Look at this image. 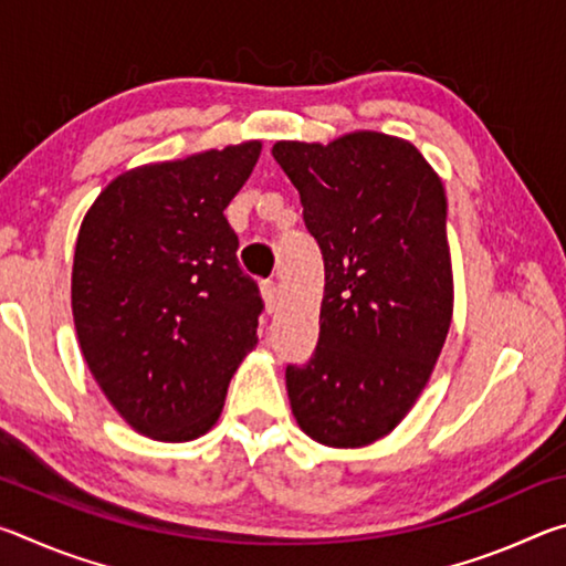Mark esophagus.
<instances>
[{"label":"esophagus","instance_id":"esophagus-1","mask_svg":"<svg viewBox=\"0 0 566 566\" xmlns=\"http://www.w3.org/2000/svg\"><path fill=\"white\" fill-rule=\"evenodd\" d=\"M262 300H264V306L266 312H276V306H280V290H276L274 282H264L262 284Z\"/></svg>","mask_w":566,"mask_h":566}]
</instances>
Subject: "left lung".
<instances>
[{"mask_svg":"<svg viewBox=\"0 0 566 566\" xmlns=\"http://www.w3.org/2000/svg\"><path fill=\"white\" fill-rule=\"evenodd\" d=\"M272 155L324 256L317 349L286 367L292 415L324 447H367L415 407L452 324L442 179L411 142L369 129Z\"/></svg>","mask_w":566,"mask_h":566,"instance_id":"obj_1","label":"left lung"}]
</instances>
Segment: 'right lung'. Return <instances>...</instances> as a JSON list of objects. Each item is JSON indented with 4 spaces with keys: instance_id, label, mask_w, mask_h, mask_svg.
<instances>
[{
    "instance_id": "add662e5",
    "label": "right lung",
    "mask_w": 566,
    "mask_h": 566,
    "mask_svg": "<svg viewBox=\"0 0 566 566\" xmlns=\"http://www.w3.org/2000/svg\"><path fill=\"white\" fill-rule=\"evenodd\" d=\"M262 142L122 171L76 237L72 314L84 361L134 432L191 442L256 347L262 300L224 209Z\"/></svg>"
}]
</instances>
